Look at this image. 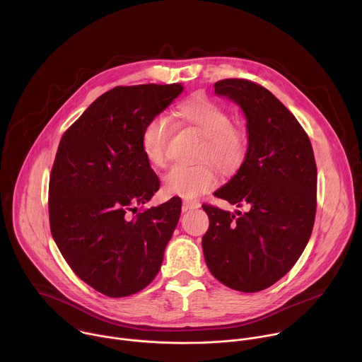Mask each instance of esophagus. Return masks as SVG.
Here are the masks:
<instances>
[{
    "label": "esophagus",
    "instance_id": "1",
    "mask_svg": "<svg viewBox=\"0 0 362 362\" xmlns=\"http://www.w3.org/2000/svg\"><path fill=\"white\" fill-rule=\"evenodd\" d=\"M200 206V203L197 200H183V206H182V211L183 212H187V211H192V209H197Z\"/></svg>",
    "mask_w": 362,
    "mask_h": 362
}]
</instances>
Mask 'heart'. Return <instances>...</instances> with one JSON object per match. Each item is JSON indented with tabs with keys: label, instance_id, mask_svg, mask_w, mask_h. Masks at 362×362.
<instances>
[{
	"label": "heart",
	"instance_id": "b5f03b06",
	"mask_svg": "<svg viewBox=\"0 0 362 362\" xmlns=\"http://www.w3.org/2000/svg\"><path fill=\"white\" fill-rule=\"evenodd\" d=\"M173 119L176 124L204 137L199 151L203 162L170 168L163 179L168 194L193 199L214 189L219 177L213 163L223 175H233L240 169L247 154V134L240 124L232 123L230 115L219 103L204 95L190 97L173 110ZM170 132L172 127L163 116L153 117L143 129L141 150L153 168L166 166Z\"/></svg>",
	"mask_w": 362,
	"mask_h": 362
}]
</instances>
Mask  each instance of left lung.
<instances>
[{"label":"left lung","mask_w":362,"mask_h":362,"mask_svg":"<svg viewBox=\"0 0 362 362\" xmlns=\"http://www.w3.org/2000/svg\"><path fill=\"white\" fill-rule=\"evenodd\" d=\"M246 116L247 154L238 173L214 196L236 215L204 203L209 229L202 238L206 265L228 288L257 292L296 264L317 214V163L295 116L265 87L245 78L215 83Z\"/></svg>","instance_id":"8db88e82"}]
</instances>
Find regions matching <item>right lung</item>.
I'll return each mask as SVG.
<instances>
[{"instance_id":"add662e5","label":"right lung","mask_w":362,"mask_h":362,"mask_svg":"<svg viewBox=\"0 0 362 362\" xmlns=\"http://www.w3.org/2000/svg\"><path fill=\"white\" fill-rule=\"evenodd\" d=\"M182 90L180 83L115 87L60 140L48 185L51 235L73 272L106 296L133 295L156 278L179 222V197L136 206L160 187L141 150L143 129Z\"/></svg>"}]
</instances>
